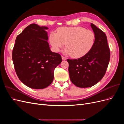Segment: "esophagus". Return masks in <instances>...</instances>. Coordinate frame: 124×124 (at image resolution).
Wrapping results in <instances>:
<instances>
[{"label":"esophagus","mask_w":124,"mask_h":124,"mask_svg":"<svg viewBox=\"0 0 124 124\" xmlns=\"http://www.w3.org/2000/svg\"><path fill=\"white\" fill-rule=\"evenodd\" d=\"M62 59L63 60V61H65V60L67 59V58L66 57H63V56H62Z\"/></svg>","instance_id":"1"}]
</instances>
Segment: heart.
<instances>
[{
  "label": "heart",
  "mask_w": 124,
  "mask_h": 124,
  "mask_svg": "<svg viewBox=\"0 0 124 124\" xmlns=\"http://www.w3.org/2000/svg\"><path fill=\"white\" fill-rule=\"evenodd\" d=\"M94 33L90 30L79 27H63L57 32H52L50 42L55 52H59L65 43V53L74 58L84 56L91 50L95 41Z\"/></svg>",
  "instance_id": "obj_1"
}]
</instances>
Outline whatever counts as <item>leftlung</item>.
<instances>
[{
  "instance_id": "obj_1",
  "label": "left lung",
  "mask_w": 124,
  "mask_h": 124,
  "mask_svg": "<svg viewBox=\"0 0 124 124\" xmlns=\"http://www.w3.org/2000/svg\"><path fill=\"white\" fill-rule=\"evenodd\" d=\"M95 39L92 48L83 57L67 59L71 82L77 87H89L96 84L106 73L110 58L106 35L92 23Z\"/></svg>"
}]
</instances>
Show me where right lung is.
Segmentation results:
<instances>
[{
  "label": "right lung",
  "mask_w": 124,
  "mask_h": 124,
  "mask_svg": "<svg viewBox=\"0 0 124 124\" xmlns=\"http://www.w3.org/2000/svg\"><path fill=\"white\" fill-rule=\"evenodd\" d=\"M48 27L31 24L18 35L12 52L17 76L22 83L33 89H43L54 79L55 68L62 62L61 56L50 50Z\"/></svg>",
  "instance_id": "obj_1"
}]
</instances>
